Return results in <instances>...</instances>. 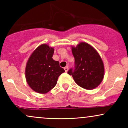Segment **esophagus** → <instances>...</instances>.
Masks as SVG:
<instances>
[{"mask_svg":"<svg viewBox=\"0 0 128 128\" xmlns=\"http://www.w3.org/2000/svg\"><path fill=\"white\" fill-rule=\"evenodd\" d=\"M64 70H65V72H67V71H68V66H66L65 67H64Z\"/></svg>","mask_w":128,"mask_h":128,"instance_id":"esophagus-1","label":"esophagus"}]
</instances>
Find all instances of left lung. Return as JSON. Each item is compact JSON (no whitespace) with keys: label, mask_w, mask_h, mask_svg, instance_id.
<instances>
[{"label":"left lung","mask_w":128,"mask_h":128,"mask_svg":"<svg viewBox=\"0 0 128 128\" xmlns=\"http://www.w3.org/2000/svg\"><path fill=\"white\" fill-rule=\"evenodd\" d=\"M74 58V69H70L74 82L80 87L92 90L98 87L104 77V65L100 56L93 47L86 42L72 46Z\"/></svg>","instance_id":"obj_1"}]
</instances>
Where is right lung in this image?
Listing matches in <instances>:
<instances>
[{"label":"right lung","mask_w":128,"mask_h":128,"mask_svg":"<svg viewBox=\"0 0 128 128\" xmlns=\"http://www.w3.org/2000/svg\"><path fill=\"white\" fill-rule=\"evenodd\" d=\"M54 53V48L42 44L34 50L26 63V82L38 93L50 91L56 84L58 77L65 72L58 61L53 60Z\"/></svg>","instance_id":"1"}]
</instances>
